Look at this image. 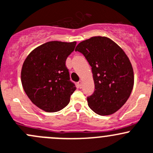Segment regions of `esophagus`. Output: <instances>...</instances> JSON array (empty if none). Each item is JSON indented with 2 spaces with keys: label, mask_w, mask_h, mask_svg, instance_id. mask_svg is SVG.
I'll use <instances>...</instances> for the list:
<instances>
[{
  "label": "esophagus",
  "mask_w": 153,
  "mask_h": 153,
  "mask_svg": "<svg viewBox=\"0 0 153 153\" xmlns=\"http://www.w3.org/2000/svg\"><path fill=\"white\" fill-rule=\"evenodd\" d=\"M77 84H78V87L79 88H82V81H81V80H80V81H79Z\"/></svg>",
  "instance_id": "obj_1"
}]
</instances>
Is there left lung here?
Segmentation results:
<instances>
[{"label":"left lung","instance_id":"1","mask_svg":"<svg viewBox=\"0 0 153 153\" xmlns=\"http://www.w3.org/2000/svg\"><path fill=\"white\" fill-rule=\"evenodd\" d=\"M75 51L91 66L95 91L87 98L89 108L101 116L116 113L128 100L134 85L128 56L116 42L100 36L79 42Z\"/></svg>","mask_w":153,"mask_h":153}]
</instances>
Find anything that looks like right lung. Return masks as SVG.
Returning <instances> with one entry per match:
<instances>
[{
  "label": "right lung",
  "mask_w": 153,
  "mask_h": 153,
  "mask_svg": "<svg viewBox=\"0 0 153 153\" xmlns=\"http://www.w3.org/2000/svg\"><path fill=\"white\" fill-rule=\"evenodd\" d=\"M76 42L51 41L37 47L27 56L21 70L26 95L42 111L53 113L68 105L76 90L65 65Z\"/></svg>",
  "instance_id": "right-lung-1"
}]
</instances>
